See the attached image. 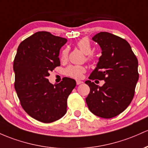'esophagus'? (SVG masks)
I'll return each instance as SVG.
<instances>
[{"label": "esophagus", "instance_id": "34e87169", "mask_svg": "<svg viewBox=\"0 0 148 148\" xmlns=\"http://www.w3.org/2000/svg\"><path fill=\"white\" fill-rule=\"evenodd\" d=\"M83 82L82 81H80V80H77V85H79V84H83Z\"/></svg>", "mask_w": 148, "mask_h": 148}]
</instances>
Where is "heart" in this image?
<instances>
[{
  "label": "heart",
  "mask_w": 148,
  "mask_h": 148,
  "mask_svg": "<svg viewBox=\"0 0 148 148\" xmlns=\"http://www.w3.org/2000/svg\"><path fill=\"white\" fill-rule=\"evenodd\" d=\"M77 45L83 53L85 55H87V60H91L92 56L91 53L92 51L91 44H90L89 40L86 38H84L82 39L77 42ZM68 50L67 48H65L62 50L61 53V60L62 61L66 60L68 57ZM86 71L85 67L82 66H77V65H70L68 66L65 69L66 75L69 77L75 78V79H79L82 77L83 74Z\"/></svg>",
  "instance_id": "1"
}]
</instances>
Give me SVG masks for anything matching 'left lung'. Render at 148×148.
<instances>
[{"instance_id":"left-lung-1","label":"left lung","mask_w":148,"mask_h":148,"mask_svg":"<svg viewBox=\"0 0 148 148\" xmlns=\"http://www.w3.org/2000/svg\"><path fill=\"white\" fill-rule=\"evenodd\" d=\"M100 45L102 56L89 79L104 80L103 86L91 81L86 98L89 110L105 119L114 117L129 106L138 81V60L126 40L108 32H100L92 38Z\"/></svg>"}]
</instances>
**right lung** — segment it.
<instances>
[{"label":"right lung","mask_w":148,"mask_h":148,"mask_svg":"<svg viewBox=\"0 0 148 148\" xmlns=\"http://www.w3.org/2000/svg\"><path fill=\"white\" fill-rule=\"evenodd\" d=\"M66 41L49 32H36L19 44L14 58V88L21 105L41 122H53L65 114L68 96L77 84L68 77L57 85L48 79L50 71L60 65V50Z\"/></svg>","instance_id":"1"}]
</instances>
